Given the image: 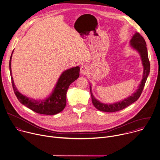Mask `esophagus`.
Masks as SVG:
<instances>
[{
	"label": "esophagus",
	"mask_w": 160,
	"mask_h": 160,
	"mask_svg": "<svg viewBox=\"0 0 160 160\" xmlns=\"http://www.w3.org/2000/svg\"><path fill=\"white\" fill-rule=\"evenodd\" d=\"M89 68L87 65H83L80 68V73L82 75H86L88 73Z\"/></svg>",
	"instance_id": "34e87169"
}]
</instances>
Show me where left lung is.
<instances>
[{"mask_svg":"<svg viewBox=\"0 0 160 160\" xmlns=\"http://www.w3.org/2000/svg\"><path fill=\"white\" fill-rule=\"evenodd\" d=\"M130 46L133 49L137 51L141 58L142 63L143 67V77L141 82L139 84L135 92L133 93L131 96H128L122 101L111 104L101 102L95 98L92 93V85H90V88L93 104L97 109L101 111L112 112L122 110L135 102L141 95L150 70V64L148 56L147 44L143 38L138 32H136L133 34L131 40L130 41Z\"/></svg>","mask_w":160,"mask_h":160,"instance_id":"obj_1","label":"left lung"}]
</instances>
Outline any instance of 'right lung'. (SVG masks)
Returning <instances> with one entry per match:
<instances>
[{
    "label": "right lung",
    "mask_w": 160,
    "mask_h": 160,
    "mask_svg": "<svg viewBox=\"0 0 160 160\" xmlns=\"http://www.w3.org/2000/svg\"><path fill=\"white\" fill-rule=\"evenodd\" d=\"M13 52L10 59L9 68L13 88L18 101L22 104L38 114L54 115L62 111L66 106L67 91L70 85L79 77L80 67L76 66L64 70L60 75L51 93L44 99H35L22 95L17 90L14 83L11 68Z\"/></svg>",
    "instance_id": "obj_1"
}]
</instances>
